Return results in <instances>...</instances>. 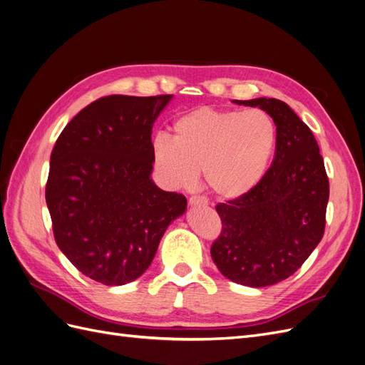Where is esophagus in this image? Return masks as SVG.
Returning <instances> with one entry per match:
<instances>
[{
  "mask_svg": "<svg viewBox=\"0 0 365 365\" xmlns=\"http://www.w3.org/2000/svg\"><path fill=\"white\" fill-rule=\"evenodd\" d=\"M189 204H190V205H202V207H205V205L208 204V201L205 200L204 196H197V195H195V196H192L190 200H189Z\"/></svg>",
  "mask_w": 365,
  "mask_h": 365,
  "instance_id": "1",
  "label": "esophagus"
}]
</instances>
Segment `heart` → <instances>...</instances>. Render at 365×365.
Wrapping results in <instances>:
<instances>
[{
  "label": "heart",
  "instance_id": "1",
  "mask_svg": "<svg viewBox=\"0 0 365 365\" xmlns=\"http://www.w3.org/2000/svg\"><path fill=\"white\" fill-rule=\"evenodd\" d=\"M172 140L152 141V160L163 182L189 189L204 172L208 190L239 200L267 175L277 148V126L263 109L197 108L175 120Z\"/></svg>",
  "mask_w": 365,
  "mask_h": 365
}]
</instances>
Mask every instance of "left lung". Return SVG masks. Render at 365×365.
<instances>
[{
    "mask_svg": "<svg viewBox=\"0 0 365 365\" xmlns=\"http://www.w3.org/2000/svg\"><path fill=\"white\" fill-rule=\"evenodd\" d=\"M235 102L272 117L277 148L256 189L216 205L222 230L210 252L227 279L262 288L288 279L319 244L329 178L312 130L288 105L267 97Z\"/></svg>",
    "mask_w": 365,
    "mask_h": 365,
    "instance_id": "left-lung-1",
    "label": "left lung"
}]
</instances>
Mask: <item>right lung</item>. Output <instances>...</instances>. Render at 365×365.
<instances>
[{"label":"right lung","mask_w":365,"mask_h":365,"mask_svg":"<svg viewBox=\"0 0 365 365\" xmlns=\"http://www.w3.org/2000/svg\"><path fill=\"white\" fill-rule=\"evenodd\" d=\"M172 98L106 96L63 128L53 148L46 201L61 251L86 277L106 286L138 279L173 219L181 193L150 173L152 126Z\"/></svg>","instance_id":"add662e5"}]
</instances>
